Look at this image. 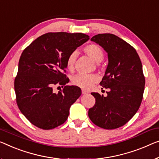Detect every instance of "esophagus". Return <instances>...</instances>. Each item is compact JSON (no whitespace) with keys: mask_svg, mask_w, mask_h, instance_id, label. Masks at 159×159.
I'll return each mask as SVG.
<instances>
[{"mask_svg":"<svg viewBox=\"0 0 159 159\" xmlns=\"http://www.w3.org/2000/svg\"><path fill=\"white\" fill-rule=\"evenodd\" d=\"M89 93V92L88 91H86V90H84V89L82 90V94L85 95V94H88Z\"/></svg>","mask_w":159,"mask_h":159,"instance_id":"obj_1","label":"esophagus"}]
</instances>
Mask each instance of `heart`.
Returning <instances> with one entry per match:
<instances>
[{
  "label": "heart",
  "instance_id": "obj_1",
  "mask_svg": "<svg viewBox=\"0 0 159 159\" xmlns=\"http://www.w3.org/2000/svg\"><path fill=\"white\" fill-rule=\"evenodd\" d=\"M84 51L92 60L96 63L101 62L103 58V52L100 46L96 44H89L85 47ZM77 57L76 52H72L68 56L66 61V66L68 69H73L75 64V59ZM98 77L93 74H84L79 73L73 78L72 82L75 86L82 88V89H89L93 85Z\"/></svg>",
  "mask_w": 159,
  "mask_h": 159
}]
</instances>
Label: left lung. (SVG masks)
Segmentation results:
<instances>
[{
    "mask_svg": "<svg viewBox=\"0 0 159 159\" xmlns=\"http://www.w3.org/2000/svg\"><path fill=\"white\" fill-rule=\"evenodd\" d=\"M91 41L108 53V63L100 85L108 91L106 96L91 93L96 103L89 110V116L102 129H118L131 120L141 106L145 86L141 61L134 47L116 35L98 34Z\"/></svg>",
    "mask_w": 159,
    "mask_h": 159,
    "instance_id": "obj_1",
    "label": "left lung"
}]
</instances>
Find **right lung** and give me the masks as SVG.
<instances>
[{"mask_svg":"<svg viewBox=\"0 0 159 159\" xmlns=\"http://www.w3.org/2000/svg\"><path fill=\"white\" fill-rule=\"evenodd\" d=\"M81 33H48L33 41L21 54L14 82L16 102L25 117L35 126L53 129L63 124L70 106L81 95L75 86H66L63 74L68 56L89 41ZM64 86L58 94L55 85ZM60 87V86H59Z\"/></svg>","mask_w":159,"mask_h":159,"instance_id":"obj_1","label":"right lung"}]
</instances>
